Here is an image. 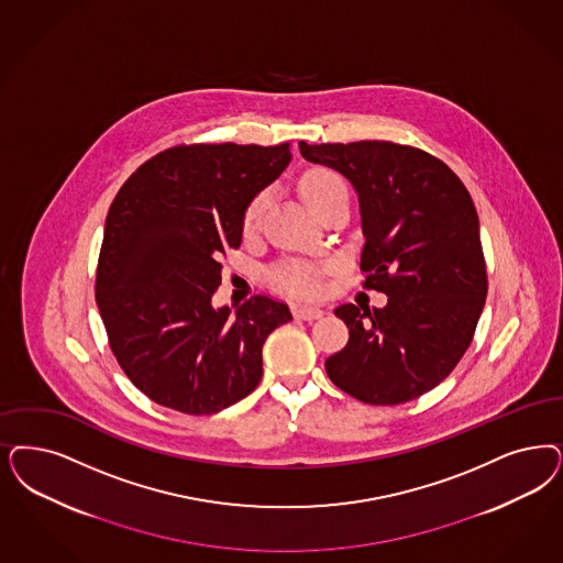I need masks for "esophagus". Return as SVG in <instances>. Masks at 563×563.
<instances>
[{
  "label": "esophagus",
  "instance_id": "obj_1",
  "mask_svg": "<svg viewBox=\"0 0 563 563\" xmlns=\"http://www.w3.org/2000/svg\"><path fill=\"white\" fill-rule=\"evenodd\" d=\"M292 316L297 318V320H318V318H322L324 316V311L318 310V308H306V306H297V308H292Z\"/></svg>",
  "mask_w": 563,
  "mask_h": 563
}]
</instances>
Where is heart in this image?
Instances as JSON below:
<instances>
[{
	"instance_id": "heart-1",
	"label": "heart",
	"mask_w": 563,
	"mask_h": 563,
	"mask_svg": "<svg viewBox=\"0 0 563 563\" xmlns=\"http://www.w3.org/2000/svg\"><path fill=\"white\" fill-rule=\"evenodd\" d=\"M299 191L308 201L313 212L322 210L339 195H347V187L343 178L330 168H311L299 178ZM268 203V195L257 194L243 210V231H255L262 222V216ZM322 266H313L306 262H285L274 266L268 272V283L276 291L292 295V297H316L322 292Z\"/></svg>"
}]
</instances>
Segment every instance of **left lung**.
Instances as JSON below:
<instances>
[{"label": "left lung", "mask_w": 563, "mask_h": 563, "mask_svg": "<svg viewBox=\"0 0 563 563\" xmlns=\"http://www.w3.org/2000/svg\"><path fill=\"white\" fill-rule=\"evenodd\" d=\"M360 195L364 289L383 310H334L350 341L327 360L330 380L369 406H397L443 383L470 347L488 280L474 201L443 159L393 141L299 143Z\"/></svg>", "instance_id": "left-lung-1"}]
</instances>
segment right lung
<instances>
[{
    "label": "right lung",
    "instance_id": "right-lung-1",
    "mask_svg": "<svg viewBox=\"0 0 563 563\" xmlns=\"http://www.w3.org/2000/svg\"><path fill=\"white\" fill-rule=\"evenodd\" d=\"M291 159V143H183L143 162L106 218L96 301L122 372L164 408L210 416L262 378V347L291 320L287 303L253 295L213 310L243 210Z\"/></svg>",
    "mask_w": 563,
    "mask_h": 563
}]
</instances>
